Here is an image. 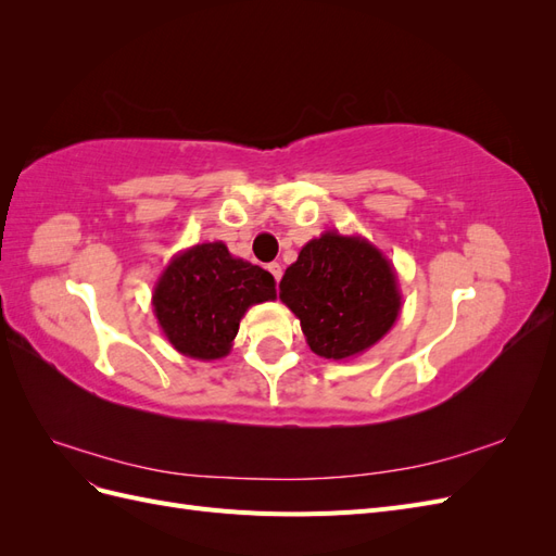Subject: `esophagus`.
Here are the masks:
<instances>
[{
	"mask_svg": "<svg viewBox=\"0 0 556 556\" xmlns=\"http://www.w3.org/2000/svg\"><path fill=\"white\" fill-rule=\"evenodd\" d=\"M268 271H271V276L276 278V282H280V278H282V266H280L278 262H271V264H268Z\"/></svg>",
	"mask_w": 556,
	"mask_h": 556,
	"instance_id": "34e87169",
	"label": "esophagus"
}]
</instances>
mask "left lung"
Instances as JSON below:
<instances>
[{
    "instance_id": "8db88e82",
    "label": "left lung",
    "mask_w": 556,
    "mask_h": 556,
    "mask_svg": "<svg viewBox=\"0 0 556 556\" xmlns=\"http://www.w3.org/2000/svg\"><path fill=\"white\" fill-rule=\"evenodd\" d=\"M280 301L325 359L362 355L392 329L401 311L390 260L366 239L336 231L301 248L280 280Z\"/></svg>"
}]
</instances>
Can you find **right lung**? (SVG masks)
Returning <instances> with one entry per match:
<instances>
[{
	"label": "right lung",
	"instance_id": "obj_1",
	"mask_svg": "<svg viewBox=\"0 0 556 556\" xmlns=\"http://www.w3.org/2000/svg\"><path fill=\"white\" fill-rule=\"evenodd\" d=\"M276 299V280L262 266L231 257L223 241L176 255L155 285L153 306L169 343L185 357L220 359L237 339L241 317Z\"/></svg>",
	"mask_w": 556,
	"mask_h": 556
}]
</instances>
